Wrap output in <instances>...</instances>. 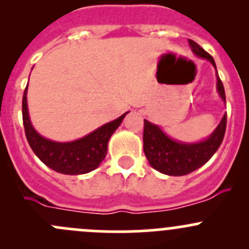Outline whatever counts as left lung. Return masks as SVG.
I'll list each match as a JSON object with an SVG mask.
<instances>
[{
    "label": "left lung",
    "mask_w": 249,
    "mask_h": 249,
    "mask_svg": "<svg viewBox=\"0 0 249 249\" xmlns=\"http://www.w3.org/2000/svg\"><path fill=\"white\" fill-rule=\"evenodd\" d=\"M192 50L203 59H207L213 66V57L203 50L196 42L189 39ZM217 89L220 97L225 101V91L223 83L217 73ZM227 129V113L222 122L207 140L200 143L185 144L176 142L166 136L157 125L144 119L143 129V150L153 169L169 176H184L195 171L205 165L213 157L222 144Z\"/></svg>",
    "instance_id": "left-lung-1"
}]
</instances>
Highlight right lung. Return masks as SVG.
<instances>
[{"instance_id": "obj_1", "label": "right lung", "mask_w": 249, "mask_h": 249, "mask_svg": "<svg viewBox=\"0 0 249 249\" xmlns=\"http://www.w3.org/2000/svg\"><path fill=\"white\" fill-rule=\"evenodd\" d=\"M26 91L27 85L22 95V123L27 142L39 160L54 171L64 175H83L96 169L106 157L109 137L122 124L127 112L83 139L67 143L54 142L35 131L27 112Z\"/></svg>"}]
</instances>
